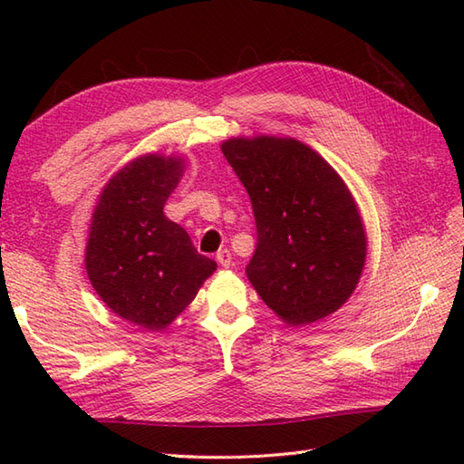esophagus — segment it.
I'll return each mask as SVG.
<instances>
[{
	"instance_id": "esophagus-1",
	"label": "esophagus",
	"mask_w": 464,
	"mask_h": 464,
	"mask_svg": "<svg viewBox=\"0 0 464 464\" xmlns=\"http://www.w3.org/2000/svg\"><path fill=\"white\" fill-rule=\"evenodd\" d=\"M215 259H217V263L221 265V267H231V251H229V249L217 251Z\"/></svg>"
}]
</instances>
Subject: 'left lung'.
I'll use <instances>...</instances> for the list:
<instances>
[{
    "instance_id": "left-lung-1",
    "label": "left lung",
    "mask_w": 464,
    "mask_h": 464,
    "mask_svg": "<svg viewBox=\"0 0 464 464\" xmlns=\"http://www.w3.org/2000/svg\"><path fill=\"white\" fill-rule=\"evenodd\" d=\"M221 151L251 199L257 247L245 271L259 297L289 324L341 309L362 273L367 235L339 173L291 137H237Z\"/></svg>"
}]
</instances>
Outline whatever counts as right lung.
<instances>
[{
  "mask_svg": "<svg viewBox=\"0 0 464 464\" xmlns=\"http://www.w3.org/2000/svg\"><path fill=\"white\" fill-rule=\"evenodd\" d=\"M183 167L179 157L157 153L127 163L100 195L85 247L87 277L102 301L150 331L171 324L217 269L163 213Z\"/></svg>",
  "mask_w": 464,
  "mask_h": 464,
  "instance_id": "right-lung-1",
  "label": "right lung"
}]
</instances>
